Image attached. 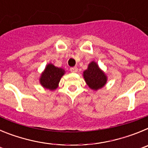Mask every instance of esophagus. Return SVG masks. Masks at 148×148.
Returning <instances> with one entry per match:
<instances>
[{"label": "esophagus", "mask_w": 148, "mask_h": 148, "mask_svg": "<svg viewBox=\"0 0 148 148\" xmlns=\"http://www.w3.org/2000/svg\"><path fill=\"white\" fill-rule=\"evenodd\" d=\"M70 71L72 73H77L78 72V67L77 66H73V67L70 68Z\"/></svg>", "instance_id": "obj_1"}]
</instances>
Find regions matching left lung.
<instances>
[{
	"label": "left lung",
	"instance_id": "left-lung-1",
	"mask_svg": "<svg viewBox=\"0 0 148 148\" xmlns=\"http://www.w3.org/2000/svg\"><path fill=\"white\" fill-rule=\"evenodd\" d=\"M86 84L91 90L97 91L103 88L108 82V76L95 61L90 63L87 69L83 72Z\"/></svg>",
	"mask_w": 148,
	"mask_h": 148
}]
</instances>
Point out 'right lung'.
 <instances>
[{
  "mask_svg": "<svg viewBox=\"0 0 148 148\" xmlns=\"http://www.w3.org/2000/svg\"><path fill=\"white\" fill-rule=\"evenodd\" d=\"M65 73L66 71L63 68L57 67L49 63L46 65L45 69L40 74L39 82L44 88L53 91L58 87L61 78Z\"/></svg>",
  "mask_w": 148,
  "mask_h": 148,
  "instance_id": "add662e5",
  "label": "right lung"
}]
</instances>
